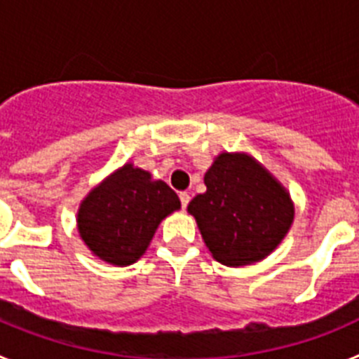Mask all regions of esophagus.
<instances>
[{
	"label": "esophagus",
	"mask_w": 359,
	"mask_h": 359,
	"mask_svg": "<svg viewBox=\"0 0 359 359\" xmlns=\"http://www.w3.org/2000/svg\"><path fill=\"white\" fill-rule=\"evenodd\" d=\"M180 201H182V208H187V205L190 203V194L182 192V194H180Z\"/></svg>",
	"instance_id": "34e87169"
}]
</instances>
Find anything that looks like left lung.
Returning <instances> with one entry per match:
<instances>
[{
  "mask_svg": "<svg viewBox=\"0 0 359 359\" xmlns=\"http://www.w3.org/2000/svg\"><path fill=\"white\" fill-rule=\"evenodd\" d=\"M207 192L189 203L201 237L224 266L259 262L286 237L293 201L259 161L244 152H221L205 174Z\"/></svg>",
  "mask_w": 359,
  "mask_h": 359,
  "instance_id": "1",
  "label": "left lung"
}]
</instances>
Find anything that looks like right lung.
<instances>
[{"mask_svg": "<svg viewBox=\"0 0 359 359\" xmlns=\"http://www.w3.org/2000/svg\"><path fill=\"white\" fill-rule=\"evenodd\" d=\"M180 207L167 183L126 163L82 199L77 228L93 255L129 266L144 255L161 219Z\"/></svg>", "mask_w": 359, "mask_h": 359, "instance_id": "add662e5", "label": "right lung"}]
</instances>
